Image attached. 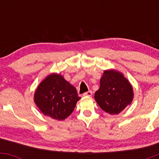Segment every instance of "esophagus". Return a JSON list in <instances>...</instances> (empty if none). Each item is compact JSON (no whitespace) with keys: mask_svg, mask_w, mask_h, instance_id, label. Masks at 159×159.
Listing matches in <instances>:
<instances>
[{"mask_svg":"<svg viewBox=\"0 0 159 159\" xmlns=\"http://www.w3.org/2000/svg\"><path fill=\"white\" fill-rule=\"evenodd\" d=\"M83 96H92V91H90V90H89V91H87V92H86V93H83Z\"/></svg>","mask_w":159,"mask_h":159,"instance_id":"34e87169","label":"esophagus"}]
</instances>
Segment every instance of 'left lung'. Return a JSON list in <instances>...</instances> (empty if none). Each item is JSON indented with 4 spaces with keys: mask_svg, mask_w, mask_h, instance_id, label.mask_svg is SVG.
Wrapping results in <instances>:
<instances>
[{
    "mask_svg": "<svg viewBox=\"0 0 159 159\" xmlns=\"http://www.w3.org/2000/svg\"><path fill=\"white\" fill-rule=\"evenodd\" d=\"M133 96L132 85L123 75L107 70L100 79V87L94 97L103 111L110 114H118L132 102Z\"/></svg>",
    "mask_w": 159,
    "mask_h": 159,
    "instance_id": "8db88e82",
    "label": "left lung"
}]
</instances>
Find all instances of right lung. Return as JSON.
Returning <instances> with one entry per match:
<instances>
[{
	"label": "right lung",
	"instance_id": "add662e5",
	"mask_svg": "<svg viewBox=\"0 0 159 159\" xmlns=\"http://www.w3.org/2000/svg\"><path fill=\"white\" fill-rule=\"evenodd\" d=\"M80 98L75 87L58 74H52L43 80L34 94L39 110L57 120L68 117Z\"/></svg>",
	"mask_w": 159,
	"mask_h": 159
}]
</instances>
